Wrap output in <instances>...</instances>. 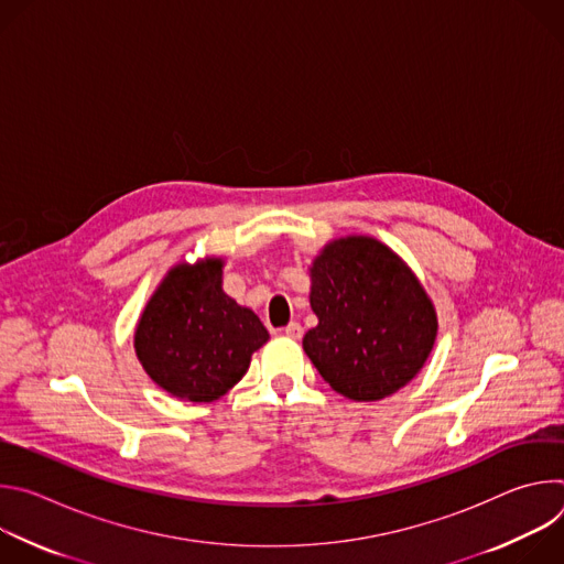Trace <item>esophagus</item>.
<instances>
[{
    "mask_svg": "<svg viewBox=\"0 0 564 564\" xmlns=\"http://www.w3.org/2000/svg\"><path fill=\"white\" fill-rule=\"evenodd\" d=\"M283 335L288 339H301L303 337V328H301V324H290V326L283 328Z\"/></svg>",
    "mask_w": 564,
    "mask_h": 564,
    "instance_id": "obj_1",
    "label": "esophagus"
}]
</instances>
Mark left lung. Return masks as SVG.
Returning a JSON list of instances; mask_svg holds the SVG:
<instances>
[{
  "instance_id": "8db88e82",
  "label": "left lung",
  "mask_w": 564,
  "mask_h": 564,
  "mask_svg": "<svg viewBox=\"0 0 564 564\" xmlns=\"http://www.w3.org/2000/svg\"><path fill=\"white\" fill-rule=\"evenodd\" d=\"M310 305L318 326L303 350L333 390L379 401L404 388L426 364L437 314L426 290L372 236L335 238L310 268Z\"/></svg>"
}]
</instances>
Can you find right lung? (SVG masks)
I'll list each match as a JSON object with an SVG mask.
<instances>
[{
  "mask_svg": "<svg viewBox=\"0 0 564 564\" xmlns=\"http://www.w3.org/2000/svg\"><path fill=\"white\" fill-rule=\"evenodd\" d=\"M270 339L261 318L223 292V259L178 263L147 301L133 337L144 372L170 394L214 401Z\"/></svg>",
  "mask_w": 564,
  "mask_h": 564,
  "instance_id": "obj_1",
  "label": "right lung"
}]
</instances>
